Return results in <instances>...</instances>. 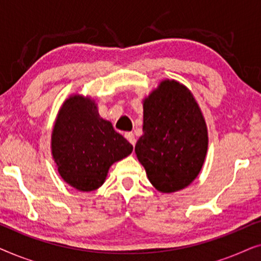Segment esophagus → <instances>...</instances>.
<instances>
[{"label": "esophagus", "mask_w": 261, "mask_h": 261, "mask_svg": "<svg viewBox=\"0 0 261 261\" xmlns=\"http://www.w3.org/2000/svg\"><path fill=\"white\" fill-rule=\"evenodd\" d=\"M124 138H126L132 145H133V146L135 145V137H134L133 132H127V133H124Z\"/></svg>", "instance_id": "obj_1"}]
</instances>
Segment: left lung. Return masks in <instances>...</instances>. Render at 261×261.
Here are the masks:
<instances>
[{"label":"left lung","mask_w":261,"mask_h":261,"mask_svg":"<svg viewBox=\"0 0 261 261\" xmlns=\"http://www.w3.org/2000/svg\"><path fill=\"white\" fill-rule=\"evenodd\" d=\"M144 134L135 145L139 162L156 190L174 192L197 177L208 149L201 109L188 88L164 81L144 101Z\"/></svg>","instance_id":"left-lung-1"}]
</instances>
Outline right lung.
Segmentation results:
<instances>
[{
	"instance_id": "obj_1",
	"label": "right lung",
	"mask_w": 261,
	"mask_h": 261,
	"mask_svg": "<svg viewBox=\"0 0 261 261\" xmlns=\"http://www.w3.org/2000/svg\"><path fill=\"white\" fill-rule=\"evenodd\" d=\"M133 146L99 117L94 101L72 96L64 103L52 132V154L64 180L80 191L105 183L109 167Z\"/></svg>"
}]
</instances>
